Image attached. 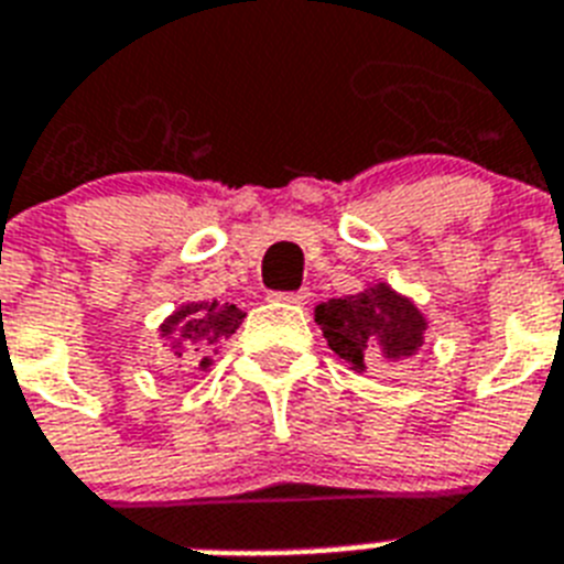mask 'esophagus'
Masks as SVG:
<instances>
[{
	"label": "esophagus",
	"mask_w": 564,
	"mask_h": 564,
	"mask_svg": "<svg viewBox=\"0 0 564 564\" xmlns=\"http://www.w3.org/2000/svg\"><path fill=\"white\" fill-rule=\"evenodd\" d=\"M274 301H283V304H306L310 301V292L297 290V292H274Z\"/></svg>",
	"instance_id": "1"
}]
</instances>
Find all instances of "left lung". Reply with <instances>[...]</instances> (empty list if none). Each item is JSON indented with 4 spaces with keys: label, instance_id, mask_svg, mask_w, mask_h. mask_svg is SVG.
<instances>
[{
    "label": "left lung",
    "instance_id": "8db88e82",
    "mask_svg": "<svg viewBox=\"0 0 564 564\" xmlns=\"http://www.w3.org/2000/svg\"><path fill=\"white\" fill-rule=\"evenodd\" d=\"M315 324L322 327L329 350L354 370H368L377 359H409L423 347L429 327L414 301L382 281L356 295L318 304Z\"/></svg>",
    "mask_w": 564,
    "mask_h": 564
}]
</instances>
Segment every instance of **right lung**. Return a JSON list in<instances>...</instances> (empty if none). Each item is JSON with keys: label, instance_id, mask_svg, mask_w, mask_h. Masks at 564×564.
<instances>
[{"label": "right lung", "instance_id": "1", "mask_svg": "<svg viewBox=\"0 0 564 564\" xmlns=\"http://www.w3.org/2000/svg\"><path fill=\"white\" fill-rule=\"evenodd\" d=\"M246 313L235 304H219V301H191L182 304L173 315L164 318L159 336L171 345L173 356L182 359L187 350H208L228 338L242 324ZM199 368H210V356H203Z\"/></svg>", "mask_w": 564, "mask_h": 564}]
</instances>
